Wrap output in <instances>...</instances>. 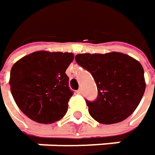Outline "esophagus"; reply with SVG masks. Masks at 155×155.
Masks as SVG:
<instances>
[{
    "label": "esophagus",
    "instance_id": "esophagus-1",
    "mask_svg": "<svg viewBox=\"0 0 155 155\" xmlns=\"http://www.w3.org/2000/svg\"><path fill=\"white\" fill-rule=\"evenodd\" d=\"M82 93V90H81V88H80L79 90L77 91V94H79V95H81Z\"/></svg>",
    "mask_w": 155,
    "mask_h": 155
}]
</instances>
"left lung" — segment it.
I'll return each mask as SVG.
<instances>
[{"mask_svg":"<svg viewBox=\"0 0 155 155\" xmlns=\"http://www.w3.org/2000/svg\"><path fill=\"white\" fill-rule=\"evenodd\" d=\"M75 60L91 74L97 84V100L87 101L92 118L102 124H114L127 119L145 93L142 64L130 56L115 51L78 54Z\"/></svg>","mask_w":155,"mask_h":155,"instance_id":"left-lung-1","label":"left lung"}]
</instances>
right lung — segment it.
Returning a JSON list of instances; mask_svg holds the SVG:
<instances>
[{
	"label": "right lung",
	"mask_w": 155,
	"mask_h": 155,
	"mask_svg": "<svg viewBox=\"0 0 155 155\" xmlns=\"http://www.w3.org/2000/svg\"><path fill=\"white\" fill-rule=\"evenodd\" d=\"M74 58L71 52L39 50L13 64L9 77L11 94L28 118L49 124L65 115L73 96L65 71Z\"/></svg>",
	"instance_id": "add662e5"
}]
</instances>
